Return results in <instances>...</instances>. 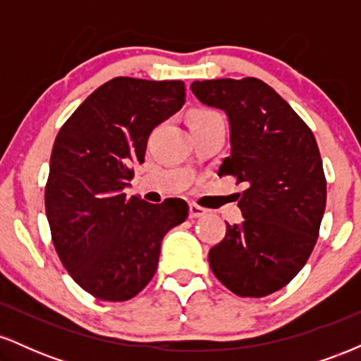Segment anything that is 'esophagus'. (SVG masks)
Here are the masks:
<instances>
[{
	"instance_id": "obj_1",
	"label": "esophagus",
	"mask_w": 361,
	"mask_h": 361,
	"mask_svg": "<svg viewBox=\"0 0 361 361\" xmlns=\"http://www.w3.org/2000/svg\"><path fill=\"white\" fill-rule=\"evenodd\" d=\"M205 214H207V210L204 209V207H200V205H197V204H190L188 205L190 219H200V217H204Z\"/></svg>"
}]
</instances>
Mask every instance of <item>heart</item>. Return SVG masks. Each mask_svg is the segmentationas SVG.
<instances>
[{
    "label": "heart",
    "mask_w": 361,
    "mask_h": 361,
    "mask_svg": "<svg viewBox=\"0 0 361 361\" xmlns=\"http://www.w3.org/2000/svg\"><path fill=\"white\" fill-rule=\"evenodd\" d=\"M214 115H217V114H215V111H210V110H193L192 114H190V123H198V122H202V120L214 117Z\"/></svg>",
    "instance_id": "b5f03b06"
}]
</instances>
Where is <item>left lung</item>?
<instances>
[{"mask_svg":"<svg viewBox=\"0 0 361 361\" xmlns=\"http://www.w3.org/2000/svg\"><path fill=\"white\" fill-rule=\"evenodd\" d=\"M207 106L227 114L231 156L219 176L246 183L241 224L209 251L214 275L239 297L283 288L307 263L326 209V178L312 130L256 78L192 82Z\"/></svg>","mask_w":361,"mask_h":361,"instance_id":"left-lung-1","label":"left lung"}]
</instances>
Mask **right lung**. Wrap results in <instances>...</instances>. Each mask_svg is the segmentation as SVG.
Here are the masks:
<instances>
[{"instance_id": "add662e5", "label": "right lung", "mask_w": 361, "mask_h": 361, "mask_svg": "<svg viewBox=\"0 0 361 361\" xmlns=\"http://www.w3.org/2000/svg\"><path fill=\"white\" fill-rule=\"evenodd\" d=\"M185 103L183 81L114 78L86 98L54 142L45 214L73 280L100 300L135 297L157 270L161 241L188 205L123 193L144 163L152 128Z\"/></svg>"}]
</instances>
